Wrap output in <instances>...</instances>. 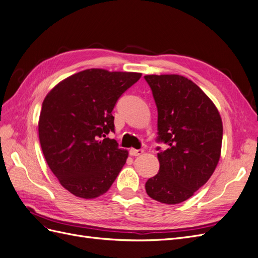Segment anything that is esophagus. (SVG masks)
<instances>
[{
  "label": "esophagus",
  "mask_w": 258,
  "mask_h": 258,
  "mask_svg": "<svg viewBox=\"0 0 258 258\" xmlns=\"http://www.w3.org/2000/svg\"><path fill=\"white\" fill-rule=\"evenodd\" d=\"M143 153H144L143 150H136V148H131V150L129 151V154L131 156H140V155H142Z\"/></svg>",
  "instance_id": "34e87169"
}]
</instances>
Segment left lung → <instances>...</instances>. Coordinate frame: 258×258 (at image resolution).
Returning a JSON list of instances; mask_svg holds the SVG:
<instances>
[{
  "label": "left lung",
  "instance_id": "obj_1",
  "mask_svg": "<svg viewBox=\"0 0 258 258\" xmlns=\"http://www.w3.org/2000/svg\"><path fill=\"white\" fill-rule=\"evenodd\" d=\"M158 110L159 172L148 178V196L161 204L189 199L213 174L221 157L223 122L198 86L177 74L145 75ZM159 150V148H158Z\"/></svg>",
  "mask_w": 258,
  "mask_h": 258
}]
</instances>
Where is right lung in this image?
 I'll return each instance as SVG.
<instances>
[{
  "instance_id": "1",
  "label": "right lung",
  "mask_w": 258,
  "mask_h": 258,
  "mask_svg": "<svg viewBox=\"0 0 258 258\" xmlns=\"http://www.w3.org/2000/svg\"><path fill=\"white\" fill-rule=\"evenodd\" d=\"M141 73L88 69L61 81L47 93L38 119L46 162L74 196L95 199L105 194L128 158L114 139L113 108Z\"/></svg>"
}]
</instances>
